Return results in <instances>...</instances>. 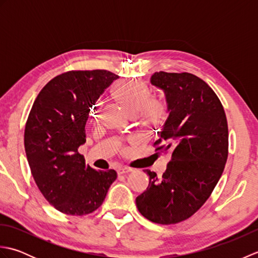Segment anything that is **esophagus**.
<instances>
[{
	"instance_id": "34e87169",
	"label": "esophagus",
	"mask_w": 258,
	"mask_h": 258,
	"mask_svg": "<svg viewBox=\"0 0 258 258\" xmlns=\"http://www.w3.org/2000/svg\"><path fill=\"white\" fill-rule=\"evenodd\" d=\"M134 169L131 168V167H118L117 168V174L118 175H122V174H128L131 172H133Z\"/></svg>"
}]
</instances>
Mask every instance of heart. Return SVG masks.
<instances>
[{
    "mask_svg": "<svg viewBox=\"0 0 258 258\" xmlns=\"http://www.w3.org/2000/svg\"><path fill=\"white\" fill-rule=\"evenodd\" d=\"M115 97L131 116L140 114L145 125L161 124L167 116V106L161 101L151 100L152 91L144 82H126L115 86ZM96 117V111L92 114Z\"/></svg>",
    "mask_w": 258,
    "mask_h": 258,
    "instance_id": "obj_1",
    "label": "heart"
}]
</instances>
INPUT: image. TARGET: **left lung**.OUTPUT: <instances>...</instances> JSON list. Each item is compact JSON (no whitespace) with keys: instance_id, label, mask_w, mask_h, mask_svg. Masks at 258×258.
<instances>
[{"instance_id":"left-lung-1","label":"left lung","mask_w":258,"mask_h":258,"mask_svg":"<svg viewBox=\"0 0 258 258\" xmlns=\"http://www.w3.org/2000/svg\"><path fill=\"white\" fill-rule=\"evenodd\" d=\"M151 84L165 93L168 116L154 145L171 161L162 177L150 176L136 206L147 220L168 225L187 220L210 197L228 155V127L220 98L190 73L156 72Z\"/></svg>"}]
</instances>
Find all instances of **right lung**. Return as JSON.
Masks as SVG:
<instances>
[{
  "mask_svg": "<svg viewBox=\"0 0 258 258\" xmlns=\"http://www.w3.org/2000/svg\"><path fill=\"white\" fill-rule=\"evenodd\" d=\"M118 76L105 70L70 71L43 87L27 118L24 147L38 189L68 215H86L105 200L117 177L95 171L78 149L85 143L91 107Z\"/></svg>",
  "mask_w": 258,
  "mask_h": 258,
  "instance_id": "obj_1",
  "label": "right lung"
}]
</instances>
